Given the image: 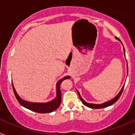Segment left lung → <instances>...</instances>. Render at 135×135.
<instances>
[{
  "label": "left lung",
  "instance_id": "obj_1",
  "mask_svg": "<svg viewBox=\"0 0 135 135\" xmlns=\"http://www.w3.org/2000/svg\"><path fill=\"white\" fill-rule=\"evenodd\" d=\"M116 38L117 39V40H119L118 37H116ZM123 51H124V54H125V49H124V47H123ZM125 56H126V55H125ZM127 72H128V71H127ZM123 88H124V86H123L122 87V90H121V91H119V94H118V95H116V96L114 98L110 100V101H107V102H105V103H103V104L88 103H86V101H84V100L83 99V98H82L81 97H80V94H79V91H78V90H77V91L78 94H79V98H80V101H82V103H83L84 104V105H86V106L88 107L91 108V109H101V108H104V107H106L110 106V105H112V104H114V103H116V101H117L119 99V98H120L121 95H122V92H123Z\"/></svg>",
  "mask_w": 135,
  "mask_h": 135
}]
</instances>
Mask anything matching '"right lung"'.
<instances>
[{"instance_id": "1", "label": "right lung", "mask_w": 135, "mask_h": 135, "mask_svg": "<svg viewBox=\"0 0 135 135\" xmlns=\"http://www.w3.org/2000/svg\"><path fill=\"white\" fill-rule=\"evenodd\" d=\"M70 77L66 76L64 77L61 80H60L56 84V98L50 102L45 103H30L27 102V101H24L21 99L17 95L16 91L14 87H13V84H12V87H13V92H14L15 96L19 103L21 105H22L26 109L32 110L34 112H38V113H49V112H53L55 110L57 109L58 107L60 106L61 103V91H60V84L64 80L67 79H69Z\"/></svg>"}]
</instances>
